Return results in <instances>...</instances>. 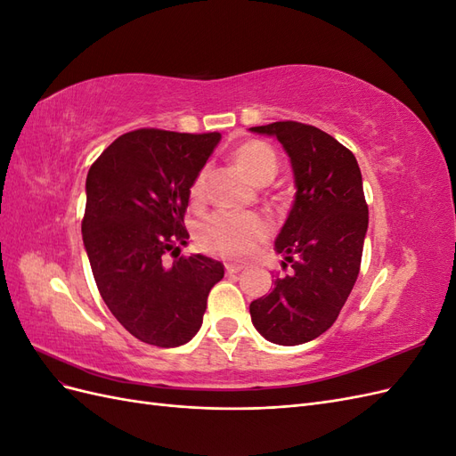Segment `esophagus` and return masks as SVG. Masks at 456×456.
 Wrapping results in <instances>:
<instances>
[{
	"mask_svg": "<svg viewBox=\"0 0 456 456\" xmlns=\"http://www.w3.org/2000/svg\"><path fill=\"white\" fill-rule=\"evenodd\" d=\"M243 270V266L241 265H233V262H226V272L230 273V275H233V273H240Z\"/></svg>",
	"mask_w": 456,
	"mask_h": 456,
	"instance_id": "obj_1",
	"label": "esophagus"
}]
</instances>
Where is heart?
Masks as SVG:
<instances>
[{
	"instance_id": "obj_1",
	"label": "heart",
	"mask_w": 456,
	"mask_h": 456,
	"mask_svg": "<svg viewBox=\"0 0 456 456\" xmlns=\"http://www.w3.org/2000/svg\"><path fill=\"white\" fill-rule=\"evenodd\" d=\"M232 159L245 173L251 183L265 186L275 171L278 158L273 150L260 141H247L232 151ZM205 171H201L190 186V200L198 203L203 198ZM268 224L258 215L215 213L205 218L198 228V243L201 249L226 258H245L255 251V247L266 238Z\"/></svg>"
}]
</instances>
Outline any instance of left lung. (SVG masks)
I'll return each instance as SVG.
<instances>
[{"instance_id": "8db88e82", "label": "left lung", "mask_w": 456, "mask_h": 456, "mask_svg": "<svg viewBox=\"0 0 456 456\" xmlns=\"http://www.w3.org/2000/svg\"><path fill=\"white\" fill-rule=\"evenodd\" d=\"M249 131L281 142L297 188L273 245L285 273L251 302V322L266 340L298 346L335 323L360 273L369 226L362 171L348 148L314 126L275 121Z\"/></svg>"}]
</instances>
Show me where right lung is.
<instances>
[{
	"label": "right lung",
	"mask_w": 456,
	"mask_h": 456,
	"mask_svg": "<svg viewBox=\"0 0 456 456\" xmlns=\"http://www.w3.org/2000/svg\"><path fill=\"white\" fill-rule=\"evenodd\" d=\"M220 142V133L136 129L121 134L87 173L84 245L108 310L133 337L159 348L183 346L203 323L223 262L175 258L190 238V186ZM178 256V255H176Z\"/></svg>",
	"instance_id": "1"
}]
</instances>
